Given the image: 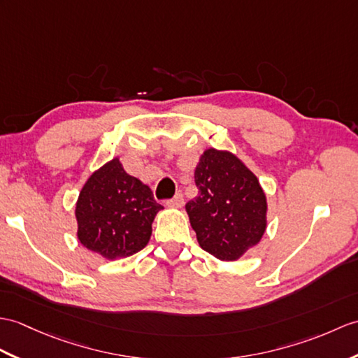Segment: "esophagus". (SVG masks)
<instances>
[{
  "label": "esophagus",
  "instance_id": "obj_1",
  "mask_svg": "<svg viewBox=\"0 0 358 358\" xmlns=\"http://www.w3.org/2000/svg\"><path fill=\"white\" fill-rule=\"evenodd\" d=\"M182 204H185V198H182L181 192H178L172 199H168V201H166V206L172 207V209H180V207H182Z\"/></svg>",
  "mask_w": 358,
  "mask_h": 358
}]
</instances>
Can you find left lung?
Instances as JSON below:
<instances>
[{
	"mask_svg": "<svg viewBox=\"0 0 358 358\" xmlns=\"http://www.w3.org/2000/svg\"><path fill=\"white\" fill-rule=\"evenodd\" d=\"M198 195L186 204L199 247L220 261H238L267 230V196L238 157L209 148L195 168Z\"/></svg>",
	"mask_w": 358,
	"mask_h": 358,
	"instance_id": "1",
	"label": "left lung"
}]
</instances>
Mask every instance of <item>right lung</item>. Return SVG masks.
Here are the masks:
<instances>
[{"label":"right lung","instance_id":"add662e5","mask_svg":"<svg viewBox=\"0 0 358 358\" xmlns=\"http://www.w3.org/2000/svg\"><path fill=\"white\" fill-rule=\"evenodd\" d=\"M162 209L152 190L127 173L115 157L91 173L79 192L78 239L108 261L128 257L148 245Z\"/></svg>","mask_w":358,"mask_h":358}]
</instances>
